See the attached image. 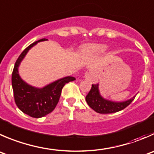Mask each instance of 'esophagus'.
<instances>
[{
  "mask_svg": "<svg viewBox=\"0 0 154 154\" xmlns=\"http://www.w3.org/2000/svg\"><path fill=\"white\" fill-rule=\"evenodd\" d=\"M85 77H86V80H89L92 83H95L98 80L96 74L92 69H89L86 71V74H85Z\"/></svg>",
  "mask_w": 154,
  "mask_h": 154,
  "instance_id": "obj_1",
  "label": "esophagus"
}]
</instances>
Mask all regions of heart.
<instances>
[{"mask_svg":"<svg viewBox=\"0 0 154 154\" xmlns=\"http://www.w3.org/2000/svg\"><path fill=\"white\" fill-rule=\"evenodd\" d=\"M107 46L105 44H90L85 48V51L89 54L101 55L105 53Z\"/></svg>","mask_w":154,"mask_h":154,"instance_id":"b5f03b06","label":"heart"}]
</instances>
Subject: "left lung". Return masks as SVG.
<instances>
[{
  "label": "left lung",
  "instance_id": "1",
  "mask_svg": "<svg viewBox=\"0 0 154 154\" xmlns=\"http://www.w3.org/2000/svg\"><path fill=\"white\" fill-rule=\"evenodd\" d=\"M99 84H92V88L87 95L86 101L88 105L99 113H111L123 110L131 104L135 96L124 101H113L103 98L99 92Z\"/></svg>",
  "mask_w": 154,
  "mask_h": 154
}]
</instances>
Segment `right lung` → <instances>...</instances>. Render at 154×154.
<instances>
[{"mask_svg":"<svg viewBox=\"0 0 154 154\" xmlns=\"http://www.w3.org/2000/svg\"><path fill=\"white\" fill-rule=\"evenodd\" d=\"M47 41L46 38L35 41L28 46L19 56L12 74V86L15 102L24 113L34 118H41L51 113L59 102L61 92L66 83L76 80L74 77L59 79L43 88H37L24 81L19 74V67L30 49L37 43Z\"/></svg>","mask_w":154,"mask_h":154,"instance_id":"obj_1","label":"right lung"}]
</instances>
